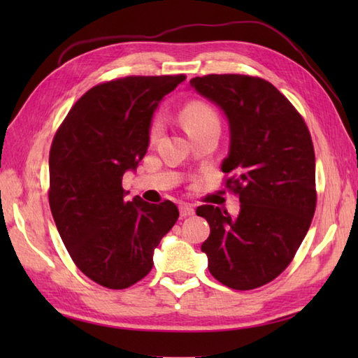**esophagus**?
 I'll use <instances>...</instances> for the list:
<instances>
[{
    "label": "esophagus",
    "mask_w": 358,
    "mask_h": 358,
    "mask_svg": "<svg viewBox=\"0 0 358 358\" xmlns=\"http://www.w3.org/2000/svg\"><path fill=\"white\" fill-rule=\"evenodd\" d=\"M195 214V209L191 206V204H181L180 206V215L181 217H191Z\"/></svg>",
    "instance_id": "obj_1"
}]
</instances>
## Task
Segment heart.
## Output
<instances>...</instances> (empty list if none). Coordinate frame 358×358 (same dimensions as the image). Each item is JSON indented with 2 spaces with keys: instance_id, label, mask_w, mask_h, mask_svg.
<instances>
[{
  "instance_id": "obj_1",
  "label": "heart",
  "mask_w": 358,
  "mask_h": 358,
  "mask_svg": "<svg viewBox=\"0 0 358 358\" xmlns=\"http://www.w3.org/2000/svg\"><path fill=\"white\" fill-rule=\"evenodd\" d=\"M180 118H181V123H183L186 132L189 135L200 132V131H203V129H206L209 126H218L217 112L212 109L209 104L203 103V101L187 103L185 108L181 109ZM162 131H163L162 121L155 118L154 121H152V124L149 127V138L152 141L157 140L158 136L162 135Z\"/></svg>"
}]
</instances>
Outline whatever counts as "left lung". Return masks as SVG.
Segmentation results:
<instances>
[{
    "mask_svg": "<svg viewBox=\"0 0 358 358\" xmlns=\"http://www.w3.org/2000/svg\"><path fill=\"white\" fill-rule=\"evenodd\" d=\"M191 86L229 121L222 171L241 203L235 218L212 204L196 208L210 226L201 250L220 283L237 291L260 287L287 268L313 222V138L299 110L263 78L210 73L192 78Z\"/></svg>",
    "mask_w": 358,
    "mask_h": 358,
    "instance_id": "8db88e82",
    "label": "left lung"
}]
</instances>
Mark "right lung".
<instances>
[{
	"label": "right lung",
	"mask_w": 358,
	"mask_h": 358,
	"mask_svg": "<svg viewBox=\"0 0 358 358\" xmlns=\"http://www.w3.org/2000/svg\"><path fill=\"white\" fill-rule=\"evenodd\" d=\"M185 75L101 83L72 106L49 154V204L77 268L95 283L126 289L150 272L154 249L178 220L169 200L126 201L123 175L149 146L150 120Z\"/></svg>",
	"instance_id": "obj_1"
}]
</instances>
